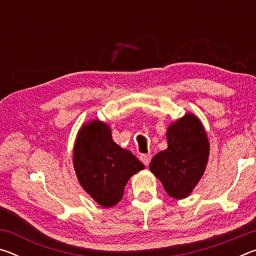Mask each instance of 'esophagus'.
I'll return each mask as SVG.
<instances>
[{
	"mask_svg": "<svg viewBox=\"0 0 256 256\" xmlns=\"http://www.w3.org/2000/svg\"><path fill=\"white\" fill-rule=\"evenodd\" d=\"M140 160L146 164V166H148L149 162H150V160H151V154H141L140 156Z\"/></svg>",
	"mask_w": 256,
	"mask_h": 256,
	"instance_id": "1",
	"label": "esophagus"
}]
</instances>
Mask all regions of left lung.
I'll use <instances>...</instances> for the list:
<instances>
[{"instance_id":"1","label":"left lung","mask_w":256,"mask_h":256,"mask_svg":"<svg viewBox=\"0 0 256 256\" xmlns=\"http://www.w3.org/2000/svg\"><path fill=\"white\" fill-rule=\"evenodd\" d=\"M168 148L150 162L149 168L176 200L188 198L206 172L210 142L200 118L192 112L167 128Z\"/></svg>"}]
</instances>
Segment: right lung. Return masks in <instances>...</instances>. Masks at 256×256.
Masks as SVG:
<instances>
[{
    "label": "right lung",
    "instance_id": "add662e5",
    "mask_svg": "<svg viewBox=\"0 0 256 256\" xmlns=\"http://www.w3.org/2000/svg\"><path fill=\"white\" fill-rule=\"evenodd\" d=\"M73 167L82 188L104 208L118 204L128 180L144 170L131 151L115 144L110 126L99 120L82 124L78 131Z\"/></svg>",
    "mask_w": 256,
    "mask_h": 256
}]
</instances>
